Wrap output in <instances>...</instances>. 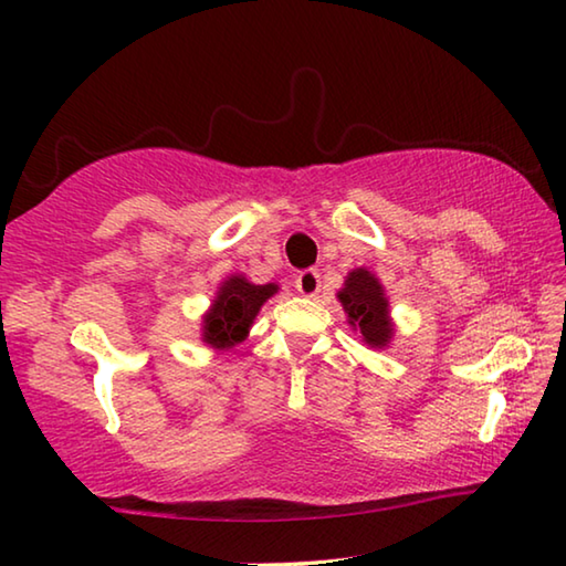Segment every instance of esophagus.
<instances>
[{
    "label": "esophagus",
    "mask_w": 566,
    "mask_h": 566,
    "mask_svg": "<svg viewBox=\"0 0 566 566\" xmlns=\"http://www.w3.org/2000/svg\"><path fill=\"white\" fill-rule=\"evenodd\" d=\"M296 292H300L302 296H317L319 290H322V282H319V272L314 270H304L296 274Z\"/></svg>",
    "instance_id": "esophagus-1"
}]
</instances>
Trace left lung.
<instances>
[{
    "label": "left lung",
    "mask_w": 566,
    "mask_h": 566,
    "mask_svg": "<svg viewBox=\"0 0 566 566\" xmlns=\"http://www.w3.org/2000/svg\"><path fill=\"white\" fill-rule=\"evenodd\" d=\"M344 306L349 327L371 349H387L395 339V322H391L389 296L385 284L367 266H357L344 276V286L337 292Z\"/></svg>",
    "instance_id": "obj_1"
}]
</instances>
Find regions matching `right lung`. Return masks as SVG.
Masks as SVG:
<instances>
[{
  "label": "right lung",
  "mask_w": 566,
  "mask_h": 566,
  "mask_svg": "<svg viewBox=\"0 0 566 566\" xmlns=\"http://www.w3.org/2000/svg\"><path fill=\"white\" fill-rule=\"evenodd\" d=\"M280 284H254L244 274H229L217 286L209 310L202 314V342L212 349H232L249 337V329L266 300Z\"/></svg>",
  "instance_id": "obj_1"
}]
</instances>
